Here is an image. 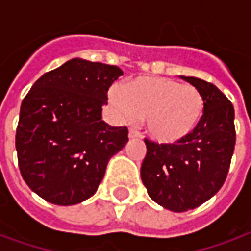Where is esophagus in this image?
Segmentation results:
<instances>
[{"instance_id": "1", "label": "esophagus", "mask_w": 251, "mask_h": 251, "mask_svg": "<svg viewBox=\"0 0 251 251\" xmlns=\"http://www.w3.org/2000/svg\"><path fill=\"white\" fill-rule=\"evenodd\" d=\"M129 138H141V133L136 129H130L129 130Z\"/></svg>"}]
</instances>
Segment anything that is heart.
Wrapping results in <instances>:
<instances>
[{
  "mask_svg": "<svg viewBox=\"0 0 251 251\" xmlns=\"http://www.w3.org/2000/svg\"><path fill=\"white\" fill-rule=\"evenodd\" d=\"M109 98L122 121L147 118L148 134L161 144L187 138L204 113V98L199 90L169 77H136L126 83L124 91L111 88Z\"/></svg>",
  "mask_w": 251,
  "mask_h": 251,
  "instance_id": "b5f03b06",
  "label": "heart"
}]
</instances>
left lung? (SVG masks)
I'll list each match as a JSON object with an SVG mask.
<instances>
[{
  "mask_svg": "<svg viewBox=\"0 0 251 251\" xmlns=\"http://www.w3.org/2000/svg\"><path fill=\"white\" fill-rule=\"evenodd\" d=\"M204 98V113L198 127L175 144L145 138L147 156L141 179L157 204L175 212L194 210L222 188L228 174L234 147V107L215 84L181 76Z\"/></svg>",
  "mask_w": 251,
  "mask_h": 251,
  "instance_id": "1",
  "label": "left lung"
}]
</instances>
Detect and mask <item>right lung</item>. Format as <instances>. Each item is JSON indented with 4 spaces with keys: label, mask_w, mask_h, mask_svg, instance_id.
I'll use <instances>...</instances> for the list:
<instances>
[{
    "label": "right lung",
    "mask_w": 251,
    "mask_h": 251,
    "mask_svg": "<svg viewBox=\"0 0 251 251\" xmlns=\"http://www.w3.org/2000/svg\"><path fill=\"white\" fill-rule=\"evenodd\" d=\"M117 66L72 59L39 77L25 95L16 130L23 179L50 203L77 204L93 196L109 160L127 142L126 126L102 121Z\"/></svg>",
    "instance_id": "right-lung-1"
}]
</instances>
